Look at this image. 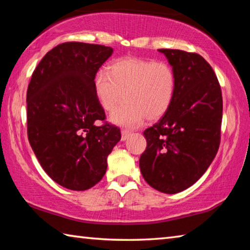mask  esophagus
Returning <instances> with one entry per match:
<instances>
[{"instance_id": "obj_1", "label": "esophagus", "mask_w": 250, "mask_h": 250, "mask_svg": "<svg viewBox=\"0 0 250 250\" xmlns=\"http://www.w3.org/2000/svg\"><path fill=\"white\" fill-rule=\"evenodd\" d=\"M129 135H130V132H129L128 130H122L121 131V140L122 141L126 140V139L129 138Z\"/></svg>"}]
</instances>
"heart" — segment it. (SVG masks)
<instances>
[{
    "label": "heart",
    "mask_w": 250,
    "mask_h": 250,
    "mask_svg": "<svg viewBox=\"0 0 250 250\" xmlns=\"http://www.w3.org/2000/svg\"><path fill=\"white\" fill-rule=\"evenodd\" d=\"M99 104L112 111V122L137 126L145 118L158 120L170 109L176 89L174 69L167 62L141 58H122L111 62L108 71L99 70L94 79Z\"/></svg>",
    "instance_id": "1"
}]
</instances>
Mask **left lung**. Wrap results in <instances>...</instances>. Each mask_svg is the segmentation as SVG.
I'll return each instance as SVG.
<instances>
[{
    "instance_id": "8db88e82",
    "label": "left lung",
    "mask_w": 250,
    "mask_h": 250,
    "mask_svg": "<svg viewBox=\"0 0 250 250\" xmlns=\"http://www.w3.org/2000/svg\"><path fill=\"white\" fill-rule=\"evenodd\" d=\"M176 76L170 109L143 132L140 170L158 191L175 194L192 186L213 162L221 143L223 97L213 68L201 55L159 49Z\"/></svg>"
}]
</instances>
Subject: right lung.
<instances>
[{
    "mask_svg": "<svg viewBox=\"0 0 250 250\" xmlns=\"http://www.w3.org/2000/svg\"><path fill=\"white\" fill-rule=\"evenodd\" d=\"M111 47L67 42L42 58L28 83L27 135L42 167L57 184L84 191L103 179L107 158L121 139L104 122L94 79Z\"/></svg>",
    "mask_w": 250,
    "mask_h": 250,
    "instance_id": "1",
    "label": "right lung"
}]
</instances>
